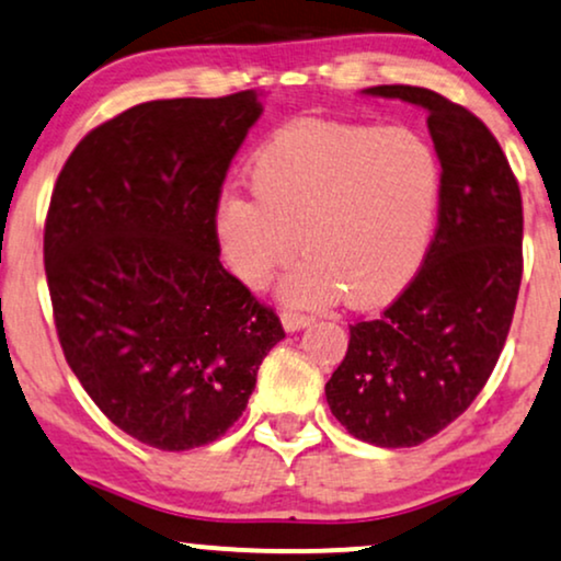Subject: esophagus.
<instances>
[{
  "mask_svg": "<svg viewBox=\"0 0 561 561\" xmlns=\"http://www.w3.org/2000/svg\"><path fill=\"white\" fill-rule=\"evenodd\" d=\"M313 321H316L313 316L300 313V310H293V308L282 313V323H285L287 331H300V329H305V325H310Z\"/></svg>",
  "mask_w": 561,
  "mask_h": 561,
  "instance_id": "1",
  "label": "esophagus"
}]
</instances>
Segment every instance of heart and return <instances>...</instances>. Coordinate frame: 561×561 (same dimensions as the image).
<instances>
[{
	"instance_id": "heart-1",
	"label": "heart",
	"mask_w": 561,
	"mask_h": 561,
	"mask_svg": "<svg viewBox=\"0 0 561 561\" xmlns=\"http://www.w3.org/2000/svg\"><path fill=\"white\" fill-rule=\"evenodd\" d=\"M439 162L403 126L297 122L253 154V198L228 191L215 209L225 266L264 289L302 253L282 282L295 305L354 308L393 300L427 253L439 207Z\"/></svg>"
}]
</instances>
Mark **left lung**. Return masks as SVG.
Returning a JSON list of instances; mask_svg holds the SVG:
<instances>
[{
    "instance_id": "1",
    "label": "left lung",
    "mask_w": 561,
    "mask_h": 561,
    "mask_svg": "<svg viewBox=\"0 0 561 561\" xmlns=\"http://www.w3.org/2000/svg\"><path fill=\"white\" fill-rule=\"evenodd\" d=\"M365 92L427 111L443 168L437 228L401 295L350 325L325 399L363 443L414 448L456 422L497 365L523 279V198L500 141L469 108L411 84Z\"/></svg>"
}]
</instances>
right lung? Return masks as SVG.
I'll list each match as a JSON object with an SVG mask.
<instances>
[{"instance_id": "obj_1", "label": "right lung", "mask_w": 561, "mask_h": 561, "mask_svg": "<svg viewBox=\"0 0 561 561\" xmlns=\"http://www.w3.org/2000/svg\"><path fill=\"white\" fill-rule=\"evenodd\" d=\"M259 116L253 90L139 103L84 134L56 179L44 228L56 336L95 407L150 448L222 437L285 339L215 238Z\"/></svg>"}]
</instances>
